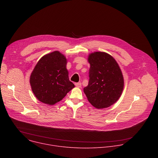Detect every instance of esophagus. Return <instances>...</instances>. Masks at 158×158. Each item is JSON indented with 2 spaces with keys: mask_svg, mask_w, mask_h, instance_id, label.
I'll return each instance as SVG.
<instances>
[{
  "mask_svg": "<svg viewBox=\"0 0 158 158\" xmlns=\"http://www.w3.org/2000/svg\"><path fill=\"white\" fill-rule=\"evenodd\" d=\"M75 85L77 87H81V85H82V84L81 82H77V83H75Z\"/></svg>",
  "mask_w": 158,
  "mask_h": 158,
  "instance_id": "obj_1",
  "label": "esophagus"
}]
</instances>
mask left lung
Segmentation results:
<instances>
[{
  "mask_svg": "<svg viewBox=\"0 0 158 158\" xmlns=\"http://www.w3.org/2000/svg\"><path fill=\"white\" fill-rule=\"evenodd\" d=\"M90 64L88 85L84 92L88 101L98 109L114 104L124 88V79L120 67L109 54L95 52L89 56Z\"/></svg>",
  "mask_w": 158,
  "mask_h": 158,
  "instance_id": "1",
  "label": "left lung"
}]
</instances>
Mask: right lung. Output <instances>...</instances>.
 <instances>
[{"mask_svg":"<svg viewBox=\"0 0 158 158\" xmlns=\"http://www.w3.org/2000/svg\"><path fill=\"white\" fill-rule=\"evenodd\" d=\"M67 59L59 51L43 56L31 75L32 92L38 100L49 105L61 101L74 84L69 79Z\"/></svg>","mask_w":158,"mask_h":158,"instance_id":"right-lung-1","label":"right lung"}]
</instances>
